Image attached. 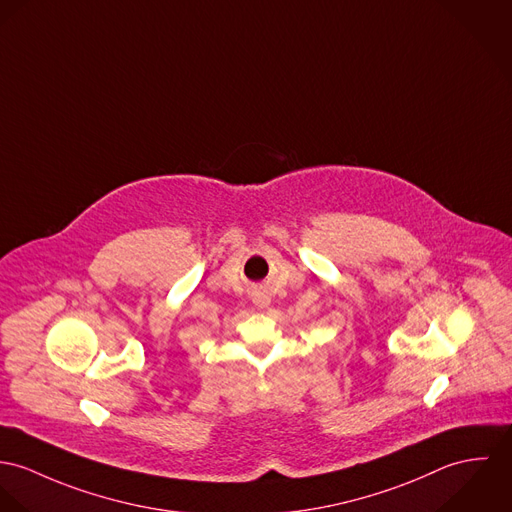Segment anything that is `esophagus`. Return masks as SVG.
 <instances>
[{
    "label": "esophagus",
    "mask_w": 512,
    "mask_h": 512,
    "mask_svg": "<svg viewBox=\"0 0 512 512\" xmlns=\"http://www.w3.org/2000/svg\"><path fill=\"white\" fill-rule=\"evenodd\" d=\"M253 302H255L259 308H267V306H269V296H267L265 292H257L255 298H253Z\"/></svg>",
    "instance_id": "34e87169"
}]
</instances>
